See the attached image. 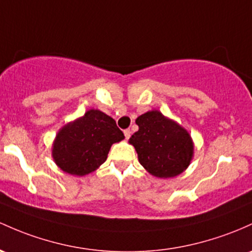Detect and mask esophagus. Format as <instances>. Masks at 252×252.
<instances>
[{"label":"esophagus","mask_w":252,"mask_h":252,"mask_svg":"<svg viewBox=\"0 0 252 252\" xmlns=\"http://www.w3.org/2000/svg\"><path fill=\"white\" fill-rule=\"evenodd\" d=\"M130 135H131L130 129H126V130H124V136H126V139H129V137H130Z\"/></svg>","instance_id":"obj_1"}]
</instances>
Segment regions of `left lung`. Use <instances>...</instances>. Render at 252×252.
Returning <instances> with one entry per match:
<instances>
[{
    "mask_svg": "<svg viewBox=\"0 0 252 252\" xmlns=\"http://www.w3.org/2000/svg\"><path fill=\"white\" fill-rule=\"evenodd\" d=\"M139 130L129 143L135 147L140 164L158 178L181 175L190 165L193 154L191 136L183 126L158 110L136 118Z\"/></svg>",
    "mask_w": 252,
    "mask_h": 252,
    "instance_id": "8db88e82",
    "label": "left lung"
}]
</instances>
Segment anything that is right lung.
Instances as JSON below:
<instances>
[{
    "instance_id": "add662e5",
    "label": "right lung",
    "mask_w": 252,
    "mask_h": 252,
    "mask_svg": "<svg viewBox=\"0 0 252 252\" xmlns=\"http://www.w3.org/2000/svg\"><path fill=\"white\" fill-rule=\"evenodd\" d=\"M124 139L113 118L99 110L65 124L52 145V158L69 175L85 176L104 164L113 143Z\"/></svg>"
}]
</instances>
